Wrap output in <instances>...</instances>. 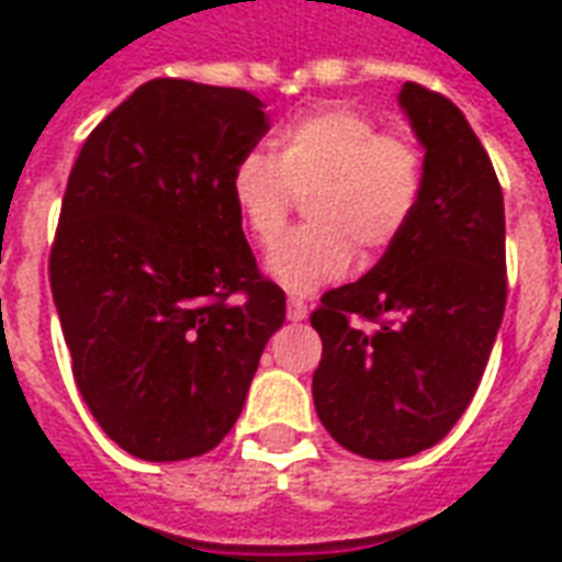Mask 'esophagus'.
<instances>
[{"label": "esophagus", "mask_w": 562, "mask_h": 562, "mask_svg": "<svg viewBox=\"0 0 562 562\" xmlns=\"http://www.w3.org/2000/svg\"><path fill=\"white\" fill-rule=\"evenodd\" d=\"M286 319L290 322L307 319V304H304L302 299H290V302H286Z\"/></svg>", "instance_id": "obj_1"}]
</instances>
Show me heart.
<instances>
[{"label":"heart","instance_id":"obj_1","mask_svg":"<svg viewBox=\"0 0 562 562\" xmlns=\"http://www.w3.org/2000/svg\"><path fill=\"white\" fill-rule=\"evenodd\" d=\"M272 158L251 151L232 172V202L243 228L269 249L284 234L295 195L307 228L269 251L267 272L286 293L307 295L349 272L363 255L390 249L419 207L422 151L402 134H381L351 108H322L284 125Z\"/></svg>","mask_w":562,"mask_h":562}]
</instances>
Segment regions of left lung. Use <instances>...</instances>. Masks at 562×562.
Here are the masks:
<instances>
[{
	"instance_id": "obj_1",
	"label": "left lung",
	"mask_w": 562,
	"mask_h": 562,
	"mask_svg": "<svg viewBox=\"0 0 562 562\" xmlns=\"http://www.w3.org/2000/svg\"><path fill=\"white\" fill-rule=\"evenodd\" d=\"M425 149L419 207L384 258L322 295L313 402L342 448L369 460L437 446L472 402L507 302L504 195L458 104L425 87L398 93ZM376 322L363 331L350 322Z\"/></svg>"
}]
</instances>
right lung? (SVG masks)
I'll return each mask as SVG.
<instances>
[{
	"mask_svg": "<svg viewBox=\"0 0 562 562\" xmlns=\"http://www.w3.org/2000/svg\"><path fill=\"white\" fill-rule=\"evenodd\" d=\"M267 132L258 95L155 78L95 125L69 172L52 299L78 393L134 458L220 446L284 325V290L260 278L228 187Z\"/></svg>",
	"mask_w": 562,
	"mask_h": 562,
	"instance_id": "obj_1",
	"label": "right lung"
}]
</instances>
